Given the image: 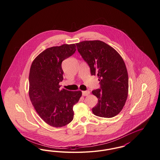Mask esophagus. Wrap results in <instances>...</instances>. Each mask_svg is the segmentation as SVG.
Masks as SVG:
<instances>
[{"label":"esophagus","mask_w":160,"mask_h":160,"mask_svg":"<svg viewBox=\"0 0 160 160\" xmlns=\"http://www.w3.org/2000/svg\"><path fill=\"white\" fill-rule=\"evenodd\" d=\"M90 91H83L82 92V95H83V96L84 97H85V96H88V95H89L90 94Z\"/></svg>","instance_id":"1"}]
</instances>
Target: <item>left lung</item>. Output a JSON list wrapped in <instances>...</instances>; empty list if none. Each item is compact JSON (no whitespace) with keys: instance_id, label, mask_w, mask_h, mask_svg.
Returning a JSON list of instances; mask_svg holds the SVG:
<instances>
[{"instance_id":"obj_1","label":"left lung","mask_w":160,"mask_h":160,"mask_svg":"<svg viewBox=\"0 0 160 160\" xmlns=\"http://www.w3.org/2000/svg\"><path fill=\"white\" fill-rule=\"evenodd\" d=\"M77 50L91 69L92 76L97 75L100 88L92 93L98 103L93 113L102 118H113L122 110L128 92V76L122 57L113 48L98 41L77 43Z\"/></svg>"}]
</instances>
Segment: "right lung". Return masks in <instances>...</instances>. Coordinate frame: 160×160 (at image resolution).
Listing matches in <instances>:
<instances>
[{
	"label": "right lung",
	"instance_id": "1",
	"mask_svg": "<svg viewBox=\"0 0 160 160\" xmlns=\"http://www.w3.org/2000/svg\"><path fill=\"white\" fill-rule=\"evenodd\" d=\"M73 44L48 48L33 61L29 82L32 104L41 118L54 127H62L74 118L73 106L78 102L82 92L60 90L63 79L62 62L76 51Z\"/></svg>",
	"mask_w": 160,
	"mask_h": 160
}]
</instances>
